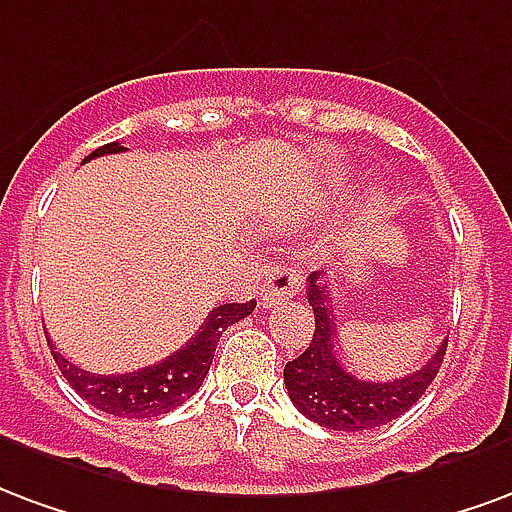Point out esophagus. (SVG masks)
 <instances>
[{"label": "esophagus", "instance_id": "1", "mask_svg": "<svg viewBox=\"0 0 512 512\" xmlns=\"http://www.w3.org/2000/svg\"><path fill=\"white\" fill-rule=\"evenodd\" d=\"M302 283V275L297 267H275V270L267 275V281H264V289H261V300L267 308L272 305H278V302L289 300L297 294Z\"/></svg>", "mask_w": 512, "mask_h": 512}]
</instances>
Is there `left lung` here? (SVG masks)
Listing matches in <instances>:
<instances>
[{
    "instance_id": "8db88e82",
    "label": "left lung",
    "mask_w": 512,
    "mask_h": 512,
    "mask_svg": "<svg viewBox=\"0 0 512 512\" xmlns=\"http://www.w3.org/2000/svg\"><path fill=\"white\" fill-rule=\"evenodd\" d=\"M305 294L316 316V330L308 349L286 363L283 384L292 404L308 420L333 431H371L401 417L423 398L428 384L439 374L447 343L414 374L393 382H365L349 374L338 360V319L330 305V286L319 281V272L308 275Z\"/></svg>"
}]
</instances>
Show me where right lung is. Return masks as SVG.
Listing matches in <instances>:
<instances>
[{
	"instance_id": "add662e5",
	"label": "right lung",
	"mask_w": 512,
	"mask_h": 512,
	"mask_svg": "<svg viewBox=\"0 0 512 512\" xmlns=\"http://www.w3.org/2000/svg\"><path fill=\"white\" fill-rule=\"evenodd\" d=\"M117 152H125V147H119V141H111L106 147L87 155L84 163L100 158V155H117ZM253 308H256V300L226 302V305L212 308L207 322L199 327V333L193 335L182 349H177L160 363L133 371V374H89L76 363L65 360L62 352L51 354H54L67 384L100 412L114 414V417H158V414L182 406L199 390L201 382L207 379L220 335L226 333V327L251 316ZM48 346L54 349L51 338H48Z\"/></svg>"
}]
</instances>
